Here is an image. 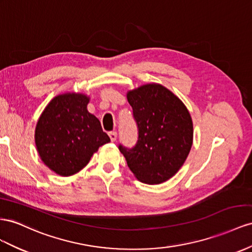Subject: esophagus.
I'll return each mask as SVG.
<instances>
[{
    "label": "esophagus",
    "instance_id": "1",
    "mask_svg": "<svg viewBox=\"0 0 252 252\" xmlns=\"http://www.w3.org/2000/svg\"><path fill=\"white\" fill-rule=\"evenodd\" d=\"M109 137H110V140L112 141V142H114L115 140H117V138H118V133H117V131H110L109 133Z\"/></svg>",
    "mask_w": 252,
    "mask_h": 252
}]
</instances>
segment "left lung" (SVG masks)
<instances>
[{
    "label": "left lung",
    "instance_id": "left-lung-1",
    "mask_svg": "<svg viewBox=\"0 0 252 252\" xmlns=\"http://www.w3.org/2000/svg\"><path fill=\"white\" fill-rule=\"evenodd\" d=\"M138 127L134 146L120 144V152L137 178L159 185L185 163L193 142V123L182 101L161 85L142 86L127 93Z\"/></svg>",
    "mask_w": 252,
    "mask_h": 252
}]
</instances>
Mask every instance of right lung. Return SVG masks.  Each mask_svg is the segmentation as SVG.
I'll use <instances>...</instances> for the list:
<instances>
[{"label":"right lung","mask_w":252,"mask_h":252,"mask_svg":"<svg viewBox=\"0 0 252 252\" xmlns=\"http://www.w3.org/2000/svg\"><path fill=\"white\" fill-rule=\"evenodd\" d=\"M83 94L54 97L36 127V146L44 164L60 176L84 168L98 147L110 142L100 122L87 110Z\"/></svg>","instance_id":"obj_1"}]
</instances>
